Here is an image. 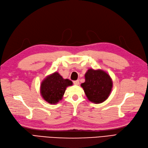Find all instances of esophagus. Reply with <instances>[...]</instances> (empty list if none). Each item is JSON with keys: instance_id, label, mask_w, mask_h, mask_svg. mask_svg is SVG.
Segmentation results:
<instances>
[{"instance_id": "esophagus-1", "label": "esophagus", "mask_w": 148, "mask_h": 148, "mask_svg": "<svg viewBox=\"0 0 148 148\" xmlns=\"http://www.w3.org/2000/svg\"><path fill=\"white\" fill-rule=\"evenodd\" d=\"M73 84H74L78 85V84H79V80H78V79H77V80H75V81H73Z\"/></svg>"}]
</instances>
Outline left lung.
Instances as JSON below:
<instances>
[{"instance_id": "obj_1", "label": "left lung", "mask_w": 148, "mask_h": 148, "mask_svg": "<svg viewBox=\"0 0 148 148\" xmlns=\"http://www.w3.org/2000/svg\"><path fill=\"white\" fill-rule=\"evenodd\" d=\"M81 86L89 101L99 104L109 97L112 88V81L105 71L89 69L85 74V82Z\"/></svg>"}]
</instances>
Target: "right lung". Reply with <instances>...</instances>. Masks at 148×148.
I'll return each instance as SVG.
<instances>
[{"instance_id":"1","label":"right lung","mask_w":148,"mask_h":148,"mask_svg":"<svg viewBox=\"0 0 148 148\" xmlns=\"http://www.w3.org/2000/svg\"><path fill=\"white\" fill-rule=\"evenodd\" d=\"M72 85V82L64 79L59 73L55 72L47 77L42 82L41 93L44 99L50 104H57L61 100L66 88Z\"/></svg>"}]
</instances>
